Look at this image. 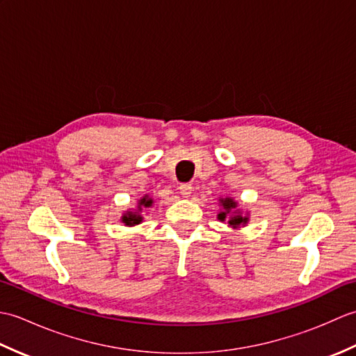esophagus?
<instances>
[{"label":"esophagus","instance_id":"34e87169","mask_svg":"<svg viewBox=\"0 0 356 356\" xmlns=\"http://www.w3.org/2000/svg\"><path fill=\"white\" fill-rule=\"evenodd\" d=\"M179 191H180V194H182V197H185V199H188L191 195V193H193V185H190V184H182L179 186Z\"/></svg>","mask_w":356,"mask_h":356}]
</instances>
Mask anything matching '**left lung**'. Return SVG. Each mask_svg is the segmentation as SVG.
<instances>
[{
    "mask_svg": "<svg viewBox=\"0 0 356 356\" xmlns=\"http://www.w3.org/2000/svg\"><path fill=\"white\" fill-rule=\"evenodd\" d=\"M218 205H220V213L217 214V218L220 222H228L229 228L240 229L241 226L249 223V213L238 209V202L234 200V197H220Z\"/></svg>",
    "mask_w": 356,
    "mask_h": 356,
    "instance_id": "8db88e82",
    "label": "left lung"
}]
</instances>
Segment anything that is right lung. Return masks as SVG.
Returning <instances> with one entry per match:
<instances>
[{
	"mask_svg": "<svg viewBox=\"0 0 356 356\" xmlns=\"http://www.w3.org/2000/svg\"><path fill=\"white\" fill-rule=\"evenodd\" d=\"M154 205V200L149 197L148 194L143 195L138 200V205H136L134 209H127L125 213L120 216V222H122L125 226H136V225H140L143 222V209H148Z\"/></svg>",
	"mask_w": 356,
	"mask_h": 356,
	"instance_id": "add662e5",
	"label": "right lung"
}]
</instances>
